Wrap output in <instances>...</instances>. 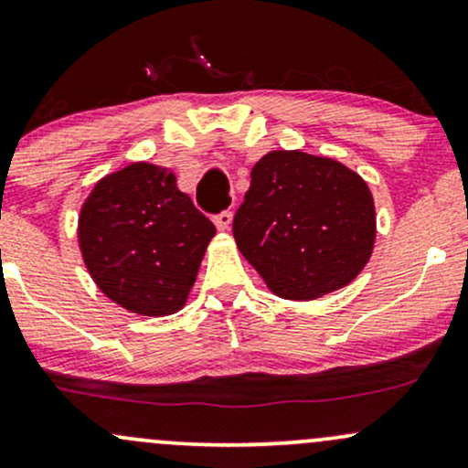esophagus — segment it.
Masks as SVG:
<instances>
[{"label":"esophagus","instance_id":"34e87169","mask_svg":"<svg viewBox=\"0 0 468 468\" xmlns=\"http://www.w3.org/2000/svg\"><path fill=\"white\" fill-rule=\"evenodd\" d=\"M214 223H217V228L221 229V232H228L229 225H232V212L225 210L221 214H217V217H214Z\"/></svg>","mask_w":468,"mask_h":468}]
</instances>
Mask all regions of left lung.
Returning a JSON list of instances; mask_svg holds the SVG:
<instances>
[{"label": "left lung", "instance_id": "left-lung-1", "mask_svg": "<svg viewBox=\"0 0 468 468\" xmlns=\"http://www.w3.org/2000/svg\"><path fill=\"white\" fill-rule=\"evenodd\" d=\"M232 232L273 295L317 300L348 287L370 261L375 199L361 175L337 159L271 151L251 168Z\"/></svg>", "mask_w": 468, "mask_h": 468}]
</instances>
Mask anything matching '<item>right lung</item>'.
<instances>
[{"label":"right lung","mask_w":468,"mask_h":468,"mask_svg":"<svg viewBox=\"0 0 468 468\" xmlns=\"http://www.w3.org/2000/svg\"><path fill=\"white\" fill-rule=\"evenodd\" d=\"M214 234L173 170L148 162L104 175L79 214L82 262L96 287L144 317L184 309Z\"/></svg>","instance_id":"add662e5"}]
</instances>
